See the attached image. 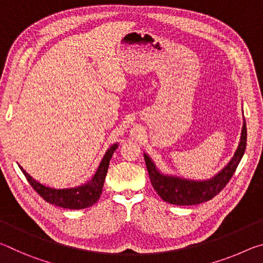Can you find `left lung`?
Instances as JSON below:
<instances>
[{
    "label": "left lung",
    "mask_w": 263,
    "mask_h": 263,
    "mask_svg": "<svg viewBox=\"0 0 263 263\" xmlns=\"http://www.w3.org/2000/svg\"><path fill=\"white\" fill-rule=\"evenodd\" d=\"M246 141L247 128L246 122H243L241 140L234 157L220 173L208 181H190L181 179V177L163 175L155 168V164L148 158V155L144 154L146 167H147L154 190L164 202L174 204V205H195V204L210 201L219 194L232 179L246 149Z\"/></svg>",
    "instance_id": "1"
}]
</instances>
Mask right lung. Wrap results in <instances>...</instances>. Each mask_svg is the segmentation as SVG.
Returning a JSON list of instances; mask_svg holds the SVG:
<instances>
[{
	"label": "right lung",
	"instance_id": "right-lung-1",
	"mask_svg": "<svg viewBox=\"0 0 263 263\" xmlns=\"http://www.w3.org/2000/svg\"><path fill=\"white\" fill-rule=\"evenodd\" d=\"M117 147V144L111 146V147L106 151L104 158L102 160L100 167L97 169L96 174L92 177L91 181L87 182V183H84L83 185L77 186V188L53 189L50 188V186H45L44 184L33 180L21 166L20 168L21 171L23 172V174L25 175L26 180H28L31 186H32V188L37 191L38 195H41L47 203L60 208L69 209V210H79V209H86L94 205V204L99 201L102 190H103V184L106 176V172H108L109 168V162Z\"/></svg>",
	"mask_w": 263,
	"mask_h": 263
}]
</instances>
